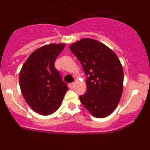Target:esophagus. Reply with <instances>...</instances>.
<instances>
[{
  "mask_svg": "<svg viewBox=\"0 0 150 150\" xmlns=\"http://www.w3.org/2000/svg\"><path fill=\"white\" fill-rule=\"evenodd\" d=\"M74 83H70V84H69V87H70V88H73L74 87Z\"/></svg>",
  "mask_w": 150,
  "mask_h": 150,
  "instance_id": "1",
  "label": "esophagus"
}]
</instances>
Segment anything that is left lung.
Listing matches in <instances>:
<instances>
[{"label": "left lung", "instance_id": "left-lung-1", "mask_svg": "<svg viewBox=\"0 0 150 150\" xmlns=\"http://www.w3.org/2000/svg\"><path fill=\"white\" fill-rule=\"evenodd\" d=\"M70 49L87 75L86 92L79 100L93 116L107 117L122 94L124 74L120 59L106 45L90 38L73 43Z\"/></svg>", "mask_w": 150, "mask_h": 150}]
</instances>
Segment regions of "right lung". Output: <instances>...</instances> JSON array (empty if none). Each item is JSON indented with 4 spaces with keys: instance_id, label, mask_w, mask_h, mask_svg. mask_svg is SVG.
<instances>
[{
    "instance_id": "add662e5",
    "label": "right lung",
    "mask_w": 150,
    "mask_h": 150,
    "mask_svg": "<svg viewBox=\"0 0 150 150\" xmlns=\"http://www.w3.org/2000/svg\"><path fill=\"white\" fill-rule=\"evenodd\" d=\"M65 46L51 43L30 54L19 73V86L30 108L43 116L53 113L67 92V83L55 67V59Z\"/></svg>"
}]
</instances>
